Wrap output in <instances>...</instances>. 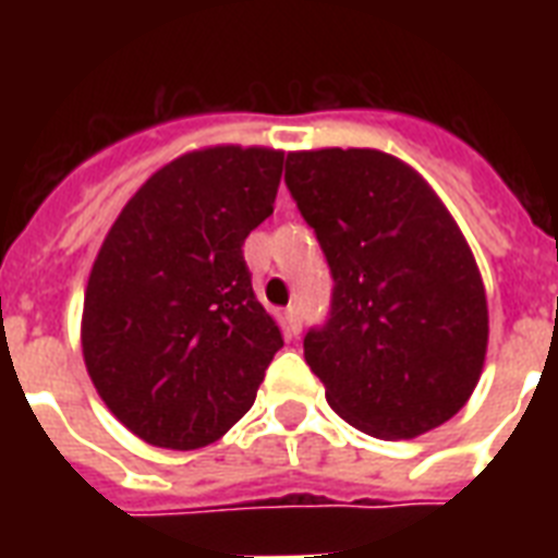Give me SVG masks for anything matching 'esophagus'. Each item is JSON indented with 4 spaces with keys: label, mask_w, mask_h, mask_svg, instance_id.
I'll use <instances>...</instances> for the list:
<instances>
[{
    "label": "esophagus",
    "mask_w": 558,
    "mask_h": 558,
    "mask_svg": "<svg viewBox=\"0 0 558 558\" xmlns=\"http://www.w3.org/2000/svg\"><path fill=\"white\" fill-rule=\"evenodd\" d=\"M283 324H287L289 336H298V332H301V313H298V306H289L287 313H283Z\"/></svg>",
    "instance_id": "esophagus-1"
}]
</instances>
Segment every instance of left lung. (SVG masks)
Here are the masks:
<instances>
[{
    "label": "left lung",
    "instance_id": "1",
    "mask_svg": "<svg viewBox=\"0 0 558 558\" xmlns=\"http://www.w3.org/2000/svg\"><path fill=\"white\" fill-rule=\"evenodd\" d=\"M287 187L332 280L306 365L353 428L411 440L458 414L484 371L489 310L475 254L432 185L381 150H298Z\"/></svg>",
    "mask_w": 558,
    "mask_h": 558
}]
</instances>
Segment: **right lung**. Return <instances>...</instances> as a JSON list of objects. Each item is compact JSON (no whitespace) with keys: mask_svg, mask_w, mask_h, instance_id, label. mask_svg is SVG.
<instances>
[{"mask_svg":"<svg viewBox=\"0 0 558 558\" xmlns=\"http://www.w3.org/2000/svg\"><path fill=\"white\" fill-rule=\"evenodd\" d=\"M280 173L271 147L191 150L156 170L104 236L83 298V362L104 405L150 446L219 440L283 348L243 260Z\"/></svg>","mask_w":558,"mask_h":558,"instance_id":"right-lung-1","label":"right lung"}]
</instances>
